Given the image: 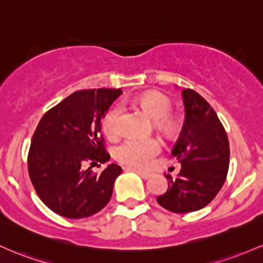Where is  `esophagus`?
Here are the masks:
<instances>
[{
	"instance_id": "1",
	"label": "esophagus",
	"mask_w": 263,
	"mask_h": 263,
	"mask_svg": "<svg viewBox=\"0 0 263 263\" xmlns=\"http://www.w3.org/2000/svg\"><path fill=\"white\" fill-rule=\"evenodd\" d=\"M129 171H134V173H137L138 175L141 176L143 179H149L150 176H152V174L150 173H146V171H141V170H137V169H133V167H128Z\"/></svg>"
}]
</instances>
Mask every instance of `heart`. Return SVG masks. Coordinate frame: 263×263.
<instances>
[{"instance_id":"heart-1","label":"heart","mask_w":263,"mask_h":263,"mask_svg":"<svg viewBox=\"0 0 263 263\" xmlns=\"http://www.w3.org/2000/svg\"><path fill=\"white\" fill-rule=\"evenodd\" d=\"M135 104L152 119L156 128L167 137L178 130V120L171 116V102L167 97L158 92H146L135 99ZM122 108L111 107L102 120V129L109 139H117L120 134ZM161 152L160 141L155 138L149 139H128L120 144L116 150V158L128 166L144 169L147 167L154 158Z\"/></svg>"}]
</instances>
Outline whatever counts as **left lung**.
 <instances>
[{
  "label": "left lung",
  "instance_id": "left-lung-1",
  "mask_svg": "<svg viewBox=\"0 0 263 263\" xmlns=\"http://www.w3.org/2000/svg\"><path fill=\"white\" fill-rule=\"evenodd\" d=\"M185 123L171 155L181 164L179 176L167 180L166 193L156 197L175 214L197 211L209 205L225 182L230 145L225 128L205 99L193 89L182 90Z\"/></svg>",
  "mask_w": 263,
  "mask_h": 263
}]
</instances>
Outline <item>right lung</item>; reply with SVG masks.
Here are the masks:
<instances>
[{
	"mask_svg": "<svg viewBox=\"0 0 263 263\" xmlns=\"http://www.w3.org/2000/svg\"><path fill=\"white\" fill-rule=\"evenodd\" d=\"M122 89H83L49 109L38 123L28 152V174L40 199L55 214L83 219L110 200L122 167L110 164L100 174L85 164L107 163L102 119Z\"/></svg>",
	"mask_w": 263,
	"mask_h": 263,
	"instance_id": "1",
	"label": "right lung"
}]
</instances>
